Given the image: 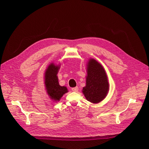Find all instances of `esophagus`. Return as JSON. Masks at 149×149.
<instances>
[{"label": "esophagus", "mask_w": 149, "mask_h": 149, "mask_svg": "<svg viewBox=\"0 0 149 149\" xmlns=\"http://www.w3.org/2000/svg\"><path fill=\"white\" fill-rule=\"evenodd\" d=\"M78 90V87L72 88V91H74V92H77Z\"/></svg>", "instance_id": "obj_1"}]
</instances>
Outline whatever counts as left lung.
I'll use <instances>...</instances> for the list:
<instances>
[{"instance_id": "1", "label": "left lung", "mask_w": 149, "mask_h": 149, "mask_svg": "<svg viewBox=\"0 0 149 149\" xmlns=\"http://www.w3.org/2000/svg\"><path fill=\"white\" fill-rule=\"evenodd\" d=\"M87 66L86 86L83 87L82 92L87 101L94 104L98 103L108 94L107 76L102 66L94 59H90Z\"/></svg>"}]
</instances>
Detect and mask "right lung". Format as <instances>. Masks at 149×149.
<instances>
[{"mask_svg": "<svg viewBox=\"0 0 149 149\" xmlns=\"http://www.w3.org/2000/svg\"><path fill=\"white\" fill-rule=\"evenodd\" d=\"M60 68V65H56L51 63L45 72V86L47 93L52 100L59 101L63 95L68 93V89L65 86L59 84L57 74Z\"/></svg>", "mask_w": 149, "mask_h": 149, "instance_id": "obj_1", "label": "right lung"}]
</instances>
